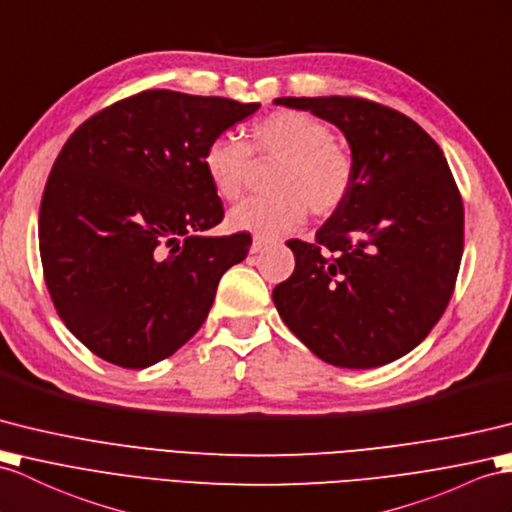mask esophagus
I'll use <instances>...</instances> for the list:
<instances>
[{
    "instance_id": "obj_1",
    "label": "esophagus",
    "mask_w": 512,
    "mask_h": 512,
    "mask_svg": "<svg viewBox=\"0 0 512 512\" xmlns=\"http://www.w3.org/2000/svg\"><path fill=\"white\" fill-rule=\"evenodd\" d=\"M265 247H267V241H263V239H254V241H252V247H249V254H260V252H263Z\"/></svg>"
}]
</instances>
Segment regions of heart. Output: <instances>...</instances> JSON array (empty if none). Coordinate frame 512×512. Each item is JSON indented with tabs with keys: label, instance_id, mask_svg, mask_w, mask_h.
<instances>
[{
	"label": "heart",
	"instance_id": "heart-1",
	"mask_svg": "<svg viewBox=\"0 0 512 512\" xmlns=\"http://www.w3.org/2000/svg\"><path fill=\"white\" fill-rule=\"evenodd\" d=\"M252 156L276 162L265 197L247 199L228 213V228L273 239L302 226L308 210L315 217L336 213L354 186V158L334 139L332 128L304 110H276L252 123L247 145L219 134L202 152L208 182L221 199L245 191Z\"/></svg>",
	"mask_w": 512,
	"mask_h": 512
}]
</instances>
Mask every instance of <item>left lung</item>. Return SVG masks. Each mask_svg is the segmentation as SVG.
Here are the masks:
<instances>
[{
  "instance_id": "8db88e82",
  "label": "left lung",
  "mask_w": 512,
  "mask_h": 512,
  "mask_svg": "<svg viewBox=\"0 0 512 512\" xmlns=\"http://www.w3.org/2000/svg\"><path fill=\"white\" fill-rule=\"evenodd\" d=\"M339 128L354 186L313 243L286 241L295 271L273 289L282 321L334 367L402 358L445 313L465 210L441 147L402 112L360 97H278Z\"/></svg>"
}]
</instances>
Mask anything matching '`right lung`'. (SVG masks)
<instances>
[{"instance_id": "obj_1", "label": "right lung", "mask_w": 512, "mask_h": 512, "mask_svg": "<svg viewBox=\"0 0 512 512\" xmlns=\"http://www.w3.org/2000/svg\"><path fill=\"white\" fill-rule=\"evenodd\" d=\"M260 104L143 91L69 136L49 173L39 247L45 284L80 343L126 369L178 352L252 236H208L223 204L204 147Z\"/></svg>"}]
</instances>
